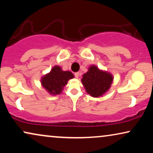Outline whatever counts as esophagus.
<instances>
[{
	"mask_svg": "<svg viewBox=\"0 0 153 153\" xmlns=\"http://www.w3.org/2000/svg\"><path fill=\"white\" fill-rule=\"evenodd\" d=\"M74 76L76 77V78H79V72L74 73Z\"/></svg>",
	"mask_w": 153,
	"mask_h": 153,
	"instance_id": "34e87169",
	"label": "esophagus"
}]
</instances>
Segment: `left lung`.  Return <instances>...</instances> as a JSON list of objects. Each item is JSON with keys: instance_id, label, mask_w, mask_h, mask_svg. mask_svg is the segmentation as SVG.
Masks as SVG:
<instances>
[{"instance_id": "1", "label": "left lung", "mask_w": 153, "mask_h": 153, "mask_svg": "<svg viewBox=\"0 0 153 153\" xmlns=\"http://www.w3.org/2000/svg\"><path fill=\"white\" fill-rule=\"evenodd\" d=\"M114 80L112 74L100 70L97 66L91 65L88 71L83 74L81 79L85 91L93 97L102 96L109 90Z\"/></svg>"}]
</instances>
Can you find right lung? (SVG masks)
<instances>
[{
	"label": "right lung",
	"mask_w": 153,
	"mask_h": 153,
	"mask_svg": "<svg viewBox=\"0 0 153 153\" xmlns=\"http://www.w3.org/2000/svg\"><path fill=\"white\" fill-rule=\"evenodd\" d=\"M74 78V75L70 71H63L60 66L56 65L51 72L42 77L41 83L44 88L52 95H59L62 93L68 81Z\"/></svg>",
	"instance_id": "add662e5"
}]
</instances>
